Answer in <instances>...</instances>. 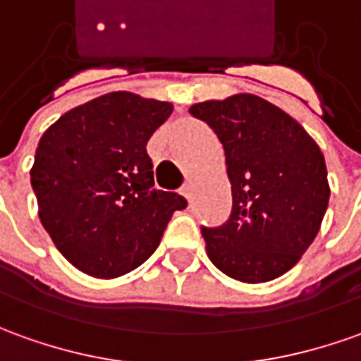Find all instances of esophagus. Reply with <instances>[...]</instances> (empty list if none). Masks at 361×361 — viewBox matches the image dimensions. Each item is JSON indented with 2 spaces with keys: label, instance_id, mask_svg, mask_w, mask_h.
Masks as SVG:
<instances>
[{
  "label": "esophagus",
  "instance_id": "1",
  "mask_svg": "<svg viewBox=\"0 0 361 361\" xmlns=\"http://www.w3.org/2000/svg\"><path fill=\"white\" fill-rule=\"evenodd\" d=\"M183 196L190 202V198H192V185H190V183H186V185L183 186Z\"/></svg>",
  "mask_w": 361,
  "mask_h": 361
}]
</instances>
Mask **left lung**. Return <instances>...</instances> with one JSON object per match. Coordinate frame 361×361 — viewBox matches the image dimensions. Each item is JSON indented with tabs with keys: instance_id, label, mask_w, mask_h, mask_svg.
Listing matches in <instances>:
<instances>
[{
	"instance_id": "1",
	"label": "left lung",
	"mask_w": 361,
	"mask_h": 361,
	"mask_svg": "<svg viewBox=\"0 0 361 361\" xmlns=\"http://www.w3.org/2000/svg\"><path fill=\"white\" fill-rule=\"evenodd\" d=\"M226 151L232 214L202 228L206 253L242 283H267L295 267L314 242L330 198L324 155L295 118L253 94L188 109Z\"/></svg>"
}]
</instances>
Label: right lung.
<instances>
[{
  "mask_svg": "<svg viewBox=\"0 0 361 361\" xmlns=\"http://www.w3.org/2000/svg\"><path fill=\"white\" fill-rule=\"evenodd\" d=\"M173 114L171 102L109 92L68 109L35 151L39 218L56 250L96 279L139 267L186 200L153 188L147 141Z\"/></svg>",
  "mask_w": 361,
  "mask_h": 361,
  "instance_id": "add662e5",
  "label": "right lung"
}]
</instances>
